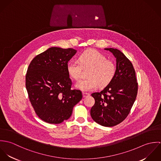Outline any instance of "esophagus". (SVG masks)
Here are the masks:
<instances>
[{
	"instance_id": "34e87169",
	"label": "esophagus",
	"mask_w": 161,
	"mask_h": 161,
	"mask_svg": "<svg viewBox=\"0 0 161 161\" xmlns=\"http://www.w3.org/2000/svg\"><path fill=\"white\" fill-rule=\"evenodd\" d=\"M82 95H83V97H84V98H86V97H88V96L90 95V94L88 93H87V92H83V93H82Z\"/></svg>"
}]
</instances>
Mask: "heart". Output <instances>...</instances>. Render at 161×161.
Instances as JSON below:
<instances>
[{
	"label": "heart",
	"instance_id": "b5f03b06",
	"mask_svg": "<svg viewBox=\"0 0 161 161\" xmlns=\"http://www.w3.org/2000/svg\"><path fill=\"white\" fill-rule=\"evenodd\" d=\"M79 63L70 61L67 63L66 70L69 76L74 80L81 77L82 68H91L89 79L80 80L75 84V87L84 92L95 90L99 86H107L114 79L116 66L115 63L107 59L105 55L95 49H88L79 56Z\"/></svg>",
	"mask_w": 161,
	"mask_h": 161
}]
</instances>
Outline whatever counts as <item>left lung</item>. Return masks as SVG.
I'll use <instances>...</instances> for the list:
<instances>
[{
	"instance_id": "8db88e82",
	"label": "left lung",
	"mask_w": 161,
	"mask_h": 161,
	"mask_svg": "<svg viewBox=\"0 0 161 161\" xmlns=\"http://www.w3.org/2000/svg\"><path fill=\"white\" fill-rule=\"evenodd\" d=\"M105 49L116 58V72L113 80L103 91L92 93L95 102L91 115L99 125L112 127L130 114L137 96L138 82L135 70L125 55L117 49Z\"/></svg>"
}]
</instances>
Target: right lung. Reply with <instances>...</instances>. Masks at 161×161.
I'll return each mask as SVG.
<instances>
[{"instance_id": "add662e5", "label": "right lung", "mask_w": 161, "mask_h": 161, "mask_svg": "<svg viewBox=\"0 0 161 161\" xmlns=\"http://www.w3.org/2000/svg\"><path fill=\"white\" fill-rule=\"evenodd\" d=\"M77 51L51 47L35 56L26 74V89L31 104L38 117L51 124L69 119L73 107L80 101V90L71 89L66 70Z\"/></svg>"}]
</instances>
